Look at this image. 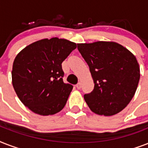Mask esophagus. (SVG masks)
<instances>
[{
	"mask_svg": "<svg viewBox=\"0 0 148 148\" xmlns=\"http://www.w3.org/2000/svg\"><path fill=\"white\" fill-rule=\"evenodd\" d=\"M76 87H77V89H81V82H78V83H77V84L76 85Z\"/></svg>",
	"mask_w": 148,
	"mask_h": 148,
	"instance_id": "1",
	"label": "esophagus"
}]
</instances>
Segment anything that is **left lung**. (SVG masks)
<instances>
[{
  "instance_id": "left-lung-1",
  "label": "left lung",
  "mask_w": 148,
  "mask_h": 148,
  "mask_svg": "<svg viewBox=\"0 0 148 148\" xmlns=\"http://www.w3.org/2000/svg\"><path fill=\"white\" fill-rule=\"evenodd\" d=\"M77 49L95 83L92 92L84 96L90 110L103 116L121 112L133 98L140 80L135 56L114 41L77 44Z\"/></svg>"
}]
</instances>
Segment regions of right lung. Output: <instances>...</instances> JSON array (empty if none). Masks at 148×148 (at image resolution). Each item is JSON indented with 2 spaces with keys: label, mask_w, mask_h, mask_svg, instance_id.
Instances as JSON below:
<instances>
[{
  "label": "right lung",
  "mask_w": 148,
  "mask_h": 148,
  "mask_svg": "<svg viewBox=\"0 0 148 148\" xmlns=\"http://www.w3.org/2000/svg\"><path fill=\"white\" fill-rule=\"evenodd\" d=\"M77 47L75 43L53 38L32 43L16 56L11 75L20 101L37 114L47 116L62 110L73 89L63 81L61 64Z\"/></svg>",
  "instance_id": "add662e5"
}]
</instances>
